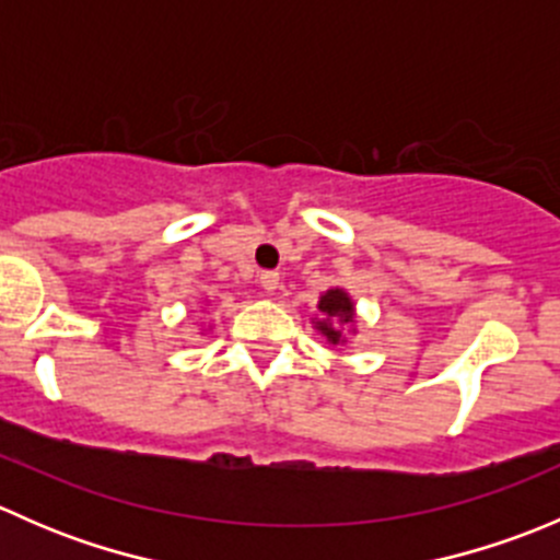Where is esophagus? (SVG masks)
Returning a JSON list of instances; mask_svg holds the SVG:
<instances>
[{"label": "esophagus", "mask_w": 560, "mask_h": 560, "mask_svg": "<svg viewBox=\"0 0 560 560\" xmlns=\"http://www.w3.org/2000/svg\"><path fill=\"white\" fill-rule=\"evenodd\" d=\"M259 284H262L265 292H276V287H279V273H276V270H265V273H259Z\"/></svg>", "instance_id": "1"}]
</instances>
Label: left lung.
<instances>
[{
    "mask_svg": "<svg viewBox=\"0 0 560 560\" xmlns=\"http://www.w3.org/2000/svg\"><path fill=\"white\" fill-rule=\"evenodd\" d=\"M319 312L325 316L316 322V330H319L330 343H343V330L338 327V319H341V325H352L354 322V306L352 301H349L347 292L327 290L325 295L319 298Z\"/></svg>",
    "mask_w": 560,
    "mask_h": 560,
    "instance_id": "8db88e82",
    "label": "left lung"
}]
</instances>
